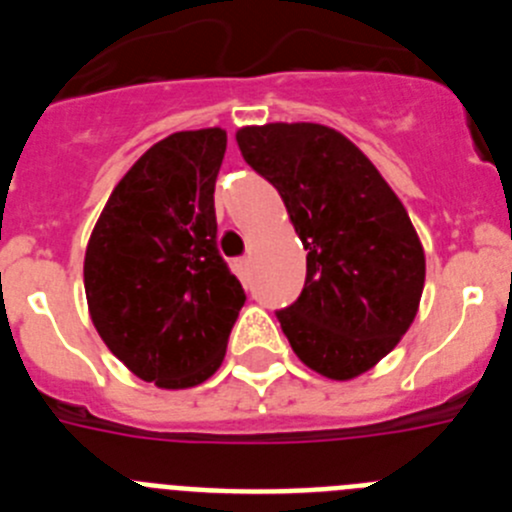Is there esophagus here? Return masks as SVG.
Listing matches in <instances>:
<instances>
[{
    "label": "esophagus",
    "mask_w": 512,
    "mask_h": 512,
    "mask_svg": "<svg viewBox=\"0 0 512 512\" xmlns=\"http://www.w3.org/2000/svg\"><path fill=\"white\" fill-rule=\"evenodd\" d=\"M233 266H235V271H238V277L248 279V274H251V259H248V256H241V259H235Z\"/></svg>",
    "instance_id": "34e87169"
}]
</instances>
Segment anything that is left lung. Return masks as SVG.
Listing matches in <instances>:
<instances>
[{
	"label": "left lung",
	"mask_w": 512,
	"mask_h": 512,
	"mask_svg": "<svg viewBox=\"0 0 512 512\" xmlns=\"http://www.w3.org/2000/svg\"><path fill=\"white\" fill-rule=\"evenodd\" d=\"M235 140L274 184L307 251L300 297L277 310L289 346L328 379L369 372L408 333L423 295L425 253L408 210L338 130L271 122Z\"/></svg>",
	"instance_id": "obj_1"
}]
</instances>
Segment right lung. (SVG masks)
Listing matches in <instances>:
<instances>
[{
  "label": "right lung",
  "mask_w": 512,
  "mask_h": 512,
  "mask_svg": "<svg viewBox=\"0 0 512 512\" xmlns=\"http://www.w3.org/2000/svg\"><path fill=\"white\" fill-rule=\"evenodd\" d=\"M228 135L158 140L112 189L84 256L89 315L135 377L187 390L220 369L241 282L217 251L215 179Z\"/></svg>",
  "instance_id": "right-lung-1"
}]
</instances>
